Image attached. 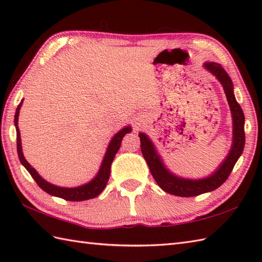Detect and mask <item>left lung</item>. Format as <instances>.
I'll list each match as a JSON object with an SVG mask.
<instances>
[{"label": "left lung", "mask_w": 262, "mask_h": 262, "mask_svg": "<svg viewBox=\"0 0 262 262\" xmlns=\"http://www.w3.org/2000/svg\"><path fill=\"white\" fill-rule=\"evenodd\" d=\"M204 66L209 72H211L219 79L221 84L223 85L233 116V127H234V130H233V145L230 154L227 155L224 162L221 164L219 170L213 176L202 180H188L178 178L170 173L164 168L149 138L145 134H143V133L140 134L142 154L144 159L146 160V163L154 180L157 181L158 185L164 191L179 197H194L205 192L213 191L216 188L223 185L231 174L237 159L242 154L244 142H246V135H244V115L240 104L235 100L234 93H233V84L230 76L227 75L226 71L222 68L221 64L205 63Z\"/></svg>", "instance_id": "1"}]
</instances>
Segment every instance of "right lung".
<instances>
[{
  "instance_id": "1",
  "label": "right lung",
  "mask_w": 262,
  "mask_h": 262,
  "mask_svg": "<svg viewBox=\"0 0 262 262\" xmlns=\"http://www.w3.org/2000/svg\"><path fill=\"white\" fill-rule=\"evenodd\" d=\"M21 104H22V101L18 105V108H16L15 115H14V125L16 128V149H18L20 162L28 170V172L31 174L33 180L37 182V185L40 187L43 191H46L47 193L52 194V196H56L59 198H63L65 200H70V202H82V200H86V199H91V198L97 197L98 194L101 193L109 180L110 166H111V163H113L116 153L118 152V149L121 145L122 137H124V135H126L127 133L130 132V127H125L124 129H121L119 133H117L113 140H111L109 146H108V149H107V153H105L104 159L102 161L101 168H100L97 177L94 178L91 182L86 183V185H84V186L76 187V188H60L57 186L51 185V183H48L47 181L43 180L42 178L37 173V171L27 162V160L25 159L24 154H22L20 132L18 128V117H19V113H20L19 110H20Z\"/></svg>"
}]
</instances>
